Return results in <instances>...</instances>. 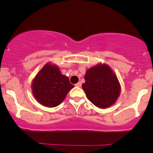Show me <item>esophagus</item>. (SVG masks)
Returning a JSON list of instances; mask_svg holds the SVG:
<instances>
[{
	"instance_id": "1",
	"label": "esophagus",
	"mask_w": 153,
	"mask_h": 153,
	"mask_svg": "<svg viewBox=\"0 0 153 153\" xmlns=\"http://www.w3.org/2000/svg\"><path fill=\"white\" fill-rule=\"evenodd\" d=\"M75 86H77V87H81V82L77 83V84H75Z\"/></svg>"
}]
</instances>
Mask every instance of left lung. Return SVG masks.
<instances>
[{
  "label": "left lung",
  "mask_w": 153,
  "mask_h": 153,
  "mask_svg": "<svg viewBox=\"0 0 153 153\" xmlns=\"http://www.w3.org/2000/svg\"><path fill=\"white\" fill-rule=\"evenodd\" d=\"M84 78L82 88L94 105L105 109L115 104L120 95L121 85L109 66L99 64L91 67L86 70Z\"/></svg>",
  "instance_id": "8db88e82"
}]
</instances>
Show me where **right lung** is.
Returning <instances> with one entry per match:
<instances>
[{
	"mask_svg": "<svg viewBox=\"0 0 153 153\" xmlns=\"http://www.w3.org/2000/svg\"><path fill=\"white\" fill-rule=\"evenodd\" d=\"M74 87L69 78L61 74L58 66L47 63L39 71L32 83L35 99L42 105L55 107L62 103Z\"/></svg>",
	"mask_w": 153,
	"mask_h": 153,
	"instance_id": "add662e5",
	"label": "right lung"
}]
</instances>
